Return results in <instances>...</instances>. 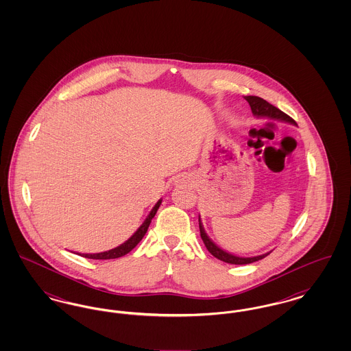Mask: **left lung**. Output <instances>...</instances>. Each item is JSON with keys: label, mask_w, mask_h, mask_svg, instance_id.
<instances>
[{"label": "left lung", "mask_w": 351, "mask_h": 351, "mask_svg": "<svg viewBox=\"0 0 351 351\" xmlns=\"http://www.w3.org/2000/svg\"><path fill=\"white\" fill-rule=\"evenodd\" d=\"M245 100L249 102L250 105L251 112L255 117L258 118H268V119H275V121H283V122H288V123H292V125H296V122L287 116L285 113H283L280 109H278L276 106L271 105L269 102H267L258 96H245ZM199 226H200V235L205 247L208 249V251L216 256L219 261L225 262V263H230V265H249L252 262H256V261H261L263 258H266L268 254L271 252H266V254H262V255H258V256H250V258H243V256H237L233 255L230 252H226L222 249H219L217 245L208 237V234L205 233V229L202 226V222H201L200 216H199Z\"/></svg>", "instance_id": "8db88e82"}]
</instances>
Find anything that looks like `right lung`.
<instances>
[{
    "mask_svg": "<svg viewBox=\"0 0 351 351\" xmlns=\"http://www.w3.org/2000/svg\"><path fill=\"white\" fill-rule=\"evenodd\" d=\"M160 204H162V200H159L155 204V206L151 209L150 215L146 217V219L143 221V223L138 228V230L126 242H123L122 245H119V246L112 249V250L97 252V254H83L84 258H89V259H116V258H121V256L126 255L128 252H130L142 241L145 234L147 233L151 219L156 215V210L159 209Z\"/></svg>",
    "mask_w": 351,
    "mask_h": 351,
    "instance_id": "1",
    "label": "right lung"
}]
</instances>
